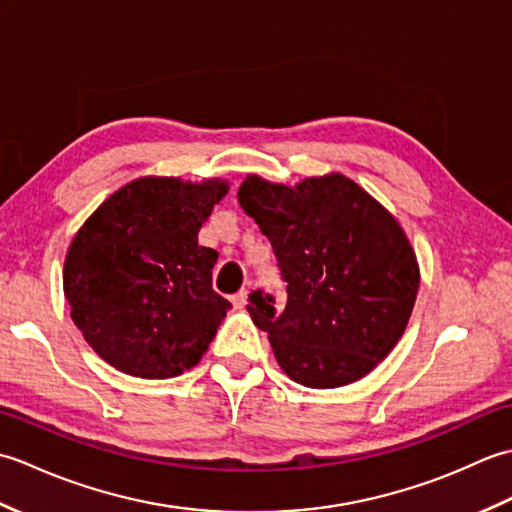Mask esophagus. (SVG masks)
Listing matches in <instances>:
<instances>
[{
	"mask_svg": "<svg viewBox=\"0 0 512 512\" xmlns=\"http://www.w3.org/2000/svg\"><path fill=\"white\" fill-rule=\"evenodd\" d=\"M246 299H248V290H246V288H242L239 292H235V295L231 297V301H233V306H235V308H244V306H246Z\"/></svg>",
	"mask_w": 512,
	"mask_h": 512,
	"instance_id": "1",
	"label": "esophagus"
}]
</instances>
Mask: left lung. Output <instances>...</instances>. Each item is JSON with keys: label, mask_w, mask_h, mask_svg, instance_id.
I'll return each mask as SVG.
<instances>
[{"label": "left lung", "mask_w": 512, "mask_h": 512, "mask_svg": "<svg viewBox=\"0 0 512 512\" xmlns=\"http://www.w3.org/2000/svg\"><path fill=\"white\" fill-rule=\"evenodd\" d=\"M275 250L286 306L264 290L248 314L299 385L332 389L367 376L405 332L420 270L396 217L341 173L295 189L248 176L237 191Z\"/></svg>", "instance_id": "8db88e82"}]
</instances>
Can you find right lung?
Instances as JSON below:
<instances>
[{"instance_id": "add662e5", "label": "right lung", "mask_w": 512, "mask_h": 512, "mask_svg": "<svg viewBox=\"0 0 512 512\" xmlns=\"http://www.w3.org/2000/svg\"><path fill=\"white\" fill-rule=\"evenodd\" d=\"M222 180L140 178L96 209L65 255L63 292L92 350L123 374L171 378L200 363L231 308L198 244Z\"/></svg>"}]
</instances>
